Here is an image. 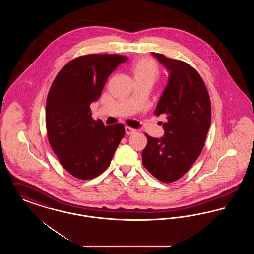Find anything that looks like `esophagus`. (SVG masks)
I'll return each instance as SVG.
<instances>
[{
  "label": "esophagus",
  "mask_w": 254,
  "mask_h": 254,
  "mask_svg": "<svg viewBox=\"0 0 254 254\" xmlns=\"http://www.w3.org/2000/svg\"><path fill=\"white\" fill-rule=\"evenodd\" d=\"M125 130H126L127 135H132L134 133H136V129H134L132 127H126Z\"/></svg>",
  "instance_id": "esophagus-1"
}]
</instances>
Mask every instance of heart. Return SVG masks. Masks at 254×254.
<instances>
[{"label": "heart", "mask_w": 254, "mask_h": 254, "mask_svg": "<svg viewBox=\"0 0 254 254\" xmlns=\"http://www.w3.org/2000/svg\"><path fill=\"white\" fill-rule=\"evenodd\" d=\"M134 81H149L152 84L160 75L157 63L151 58L144 57L133 62L130 66Z\"/></svg>", "instance_id": "heart-1"}]
</instances>
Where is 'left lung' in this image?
<instances>
[{"instance_id": "left-lung-1", "label": "left lung", "mask_w": 254, "mask_h": 254, "mask_svg": "<svg viewBox=\"0 0 254 254\" xmlns=\"http://www.w3.org/2000/svg\"><path fill=\"white\" fill-rule=\"evenodd\" d=\"M169 70L155 114L165 115L164 137L145 134L143 165L163 183L180 179L200 156L211 121L210 99L200 74L189 64L152 52Z\"/></svg>"}]
</instances>
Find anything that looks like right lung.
<instances>
[{
	"instance_id": "1",
	"label": "right lung",
	"mask_w": 254,
	"mask_h": 254,
	"mask_svg": "<svg viewBox=\"0 0 254 254\" xmlns=\"http://www.w3.org/2000/svg\"><path fill=\"white\" fill-rule=\"evenodd\" d=\"M128 59L116 54H88L67 63L54 79L46 105L49 144L64 169L88 180L109 167L125 136L122 124L105 126L91 117L109 75Z\"/></svg>"
}]
</instances>
